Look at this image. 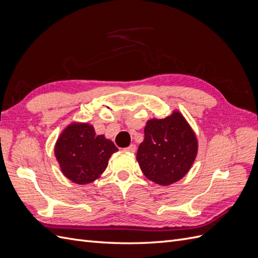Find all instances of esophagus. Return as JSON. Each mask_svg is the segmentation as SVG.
<instances>
[{"mask_svg":"<svg viewBox=\"0 0 258 258\" xmlns=\"http://www.w3.org/2000/svg\"><path fill=\"white\" fill-rule=\"evenodd\" d=\"M136 150H137V146H136V144H131L130 146H128V147L126 148V151H127V152H129V153H135V152H136Z\"/></svg>","mask_w":258,"mask_h":258,"instance_id":"esophagus-1","label":"esophagus"}]
</instances>
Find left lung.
<instances>
[{
    "instance_id": "8db88e82",
    "label": "left lung",
    "mask_w": 258,
    "mask_h": 258,
    "mask_svg": "<svg viewBox=\"0 0 258 258\" xmlns=\"http://www.w3.org/2000/svg\"><path fill=\"white\" fill-rule=\"evenodd\" d=\"M197 153L196 135L185 117L175 110L166 118L147 120L137 160L148 179L168 186L187 174Z\"/></svg>"
}]
</instances>
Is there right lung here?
<instances>
[{
	"mask_svg": "<svg viewBox=\"0 0 258 258\" xmlns=\"http://www.w3.org/2000/svg\"><path fill=\"white\" fill-rule=\"evenodd\" d=\"M118 151L111 140L97 136L88 122L74 121L61 132L54 156L61 172L75 184L85 185L96 181L104 172L108 159Z\"/></svg>",
	"mask_w": 258,
	"mask_h": 258,
	"instance_id": "add662e5",
	"label": "right lung"
}]
</instances>
